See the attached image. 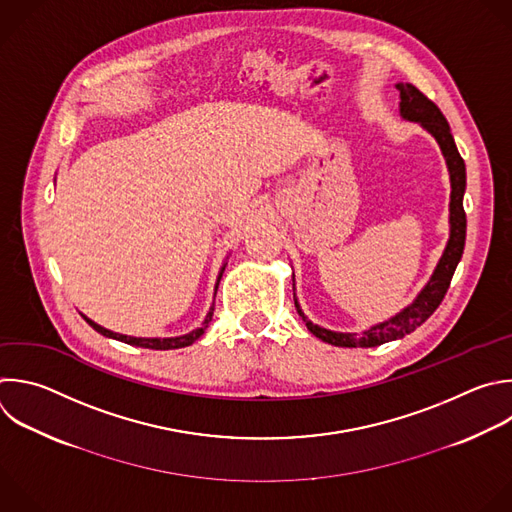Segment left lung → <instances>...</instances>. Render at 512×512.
Masks as SVG:
<instances>
[{
	"mask_svg": "<svg viewBox=\"0 0 512 512\" xmlns=\"http://www.w3.org/2000/svg\"><path fill=\"white\" fill-rule=\"evenodd\" d=\"M396 88L400 90L402 118L418 122L424 130H428L440 144V150L446 158L448 175H450V189H452L450 191V239L446 243V249H444L430 281L418 293V297L408 307H404L400 313L390 317L388 321L372 325L370 329H366L362 333H342V331H331V329L315 325L313 321H309L305 317V313L299 307V301L293 295L295 309L301 315V319L305 321L307 329L315 337H319L321 342L337 346V348H376L386 342H392V339H400V337L412 333L416 327H420L442 303V299L450 287L452 275L456 271V265L464 251L466 213L462 207V199H464V191H466V166H464V160L454 144L450 126H448L444 114L440 112V108L430 98H426L416 86L400 82V84H396Z\"/></svg>",
	"mask_w": 512,
	"mask_h": 512,
	"instance_id": "left-lung-1",
	"label": "left lung"
}]
</instances>
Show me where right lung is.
<instances>
[{
    "instance_id": "add662e5",
    "label": "right lung",
    "mask_w": 512,
    "mask_h": 512,
    "mask_svg": "<svg viewBox=\"0 0 512 512\" xmlns=\"http://www.w3.org/2000/svg\"><path fill=\"white\" fill-rule=\"evenodd\" d=\"M225 267H227V263H223V267H221V271H219V277H217V283H215V293H217V287H219V281H221V277H223ZM213 309H215V307H211V311L207 313V317H205V321H203L201 327L193 329L191 333L179 335V337H132V335H122V333L110 331V329H106V327L94 323V321L88 319L86 315H82V317H84L86 323L92 325L98 333H102V335H106V337H112V339H118V342H124V344H128V346L148 348V350H179V348H187V346L195 344L197 339L205 333V329H207V325H209V321H211V317H213Z\"/></svg>"
}]
</instances>
